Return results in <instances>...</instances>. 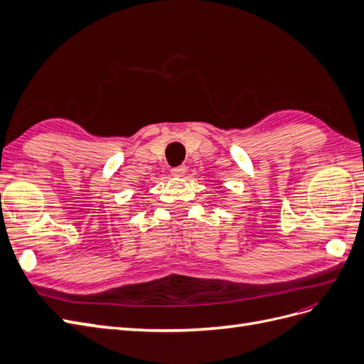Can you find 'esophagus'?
Listing matches in <instances>:
<instances>
[{
	"instance_id": "1",
	"label": "esophagus",
	"mask_w": 364,
	"mask_h": 364,
	"mask_svg": "<svg viewBox=\"0 0 364 364\" xmlns=\"http://www.w3.org/2000/svg\"><path fill=\"white\" fill-rule=\"evenodd\" d=\"M185 167H183V165H178V167H173L171 168V174L173 176H176V178H181V176H183L185 174Z\"/></svg>"
}]
</instances>
